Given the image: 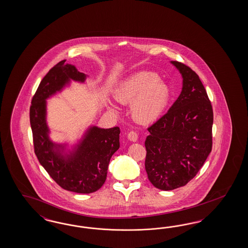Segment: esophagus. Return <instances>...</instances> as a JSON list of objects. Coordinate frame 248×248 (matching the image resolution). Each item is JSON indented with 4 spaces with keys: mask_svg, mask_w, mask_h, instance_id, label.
I'll list each match as a JSON object with an SVG mask.
<instances>
[{
    "mask_svg": "<svg viewBox=\"0 0 248 248\" xmlns=\"http://www.w3.org/2000/svg\"><path fill=\"white\" fill-rule=\"evenodd\" d=\"M128 139L132 142H136L137 141V138H138V135L135 133V131H131L127 135Z\"/></svg>",
    "mask_w": 248,
    "mask_h": 248,
    "instance_id": "esophagus-1",
    "label": "esophagus"
}]
</instances>
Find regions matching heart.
Segmentation results:
<instances>
[{
  "mask_svg": "<svg viewBox=\"0 0 248 248\" xmlns=\"http://www.w3.org/2000/svg\"><path fill=\"white\" fill-rule=\"evenodd\" d=\"M115 99L124 105L132 104V114L141 124L158 120L170 102L171 91L160 81L157 74L143 71L130 76L115 91ZM113 112L116 108L112 107Z\"/></svg>",
  "mask_w": 248,
  "mask_h": 248,
  "instance_id": "b5f03b06",
  "label": "heart"
}]
</instances>
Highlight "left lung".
I'll return each mask as SVG.
<instances>
[{"instance_id": "1", "label": "left lung", "mask_w": 248, "mask_h": 248, "mask_svg": "<svg viewBox=\"0 0 248 248\" xmlns=\"http://www.w3.org/2000/svg\"><path fill=\"white\" fill-rule=\"evenodd\" d=\"M183 77L179 97L148 127L145 170L154 186L169 191L184 186L203 166L212 151L213 108L199 76L172 61Z\"/></svg>"}]
</instances>
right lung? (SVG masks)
Wrapping results in <instances>:
<instances>
[{
	"mask_svg": "<svg viewBox=\"0 0 248 248\" xmlns=\"http://www.w3.org/2000/svg\"><path fill=\"white\" fill-rule=\"evenodd\" d=\"M85 78L75 65L61 61L39 84L30 107L33 147L40 164L61 187L79 194L93 193L105 184L110 159L120 147V128L92 126L70 155H63L64 145L49 139L45 100L70 80L83 83Z\"/></svg>",
	"mask_w": 248,
	"mask_h": 248,
	"instance_id": "1",
	"label": "right lung"
}]
</instances>
